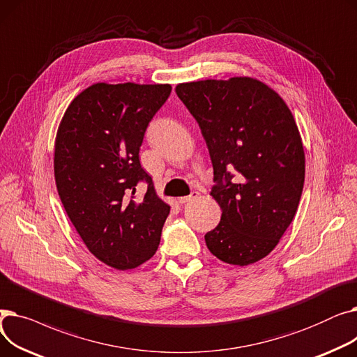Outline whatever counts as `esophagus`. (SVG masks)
<instances>
[{
  "label": "esophagus",
  "mask_w": 357,
  "mask_h": 357,
  "mask_svg": "<svg viewBox=\"0 0 357 357\" xmlns=\"http://www.w3.org/2000/svg\"><path fill=\"white\" fill-rule=\"evenodd\" d=\"M198 195H199V192L194 191V192H191V195H188V197H182V198H179V202H181V204H185V202H190V201H192V199L198 198Z\"/></svg>",
  "instance_id": "esophagus-1"
}]
</instances>
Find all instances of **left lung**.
Masks as SVG:
<instances>
[{"mask_svg": "<svg viewBox=\"0 0 357 357\" xmlns=\"http://www.w3.org/2000/svg\"><path fill=\"white\" fill-rule=\"evenodd\" d=\"M176 96L197 120L214 169L218 226L208 250L230 265L268 256L292 222L305 179L294 116L279 93L249 77L179 84Z\"/></svg>", "mask_w": 357, "mask_h": 357, "instance_id": "1", "label": "left lung"}]
</instances>
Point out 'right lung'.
<instances>
[{
  "label": "right lung",
  "instance_id": "obj_1",
  "mask_svg": "<svg viewBox=\"0 0 357 357\" xmlns=\"http://www.w3.org/2000/svg\"><path fill=\"white\" fill-rule=\"evenodd\" d=\"M171 91L169 84H93L69 104L56 135L54 181L65 211L88 250L119 271L156 253L171 211L139 159L146 128ZM142 183L146 194L136 199Z\"/></svg>",
  "mask_w": 357,
  "mask_h": 357
}]
</instances>
